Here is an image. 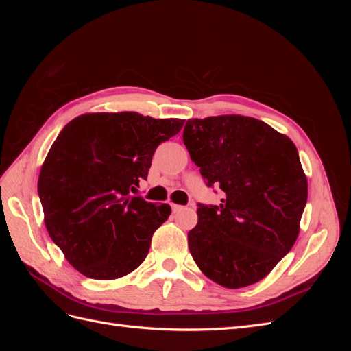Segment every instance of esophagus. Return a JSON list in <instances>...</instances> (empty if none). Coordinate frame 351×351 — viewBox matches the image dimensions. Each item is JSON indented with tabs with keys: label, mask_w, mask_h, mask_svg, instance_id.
<instances>
[{
	"label": "esophagus",
	"mask_w": 351,
	"mask_h": 351,
	"mask_svg": "<svg viewBox=\"0 0 351 351\" xmlns=\"http://www.w3.org/2000/svg\"><path fill=\"white\" fill-rule=\"evenodd\" d=\"M171 208H173V212H180V210H183V209H184V206H182V205H176V204H173V205H171Z\"/></svg>",
	"instance_id": "1"
}]
</instances>
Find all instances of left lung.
Masks as SVG:
<instances>
[{
    "label": "left lung",
    "instance_id": "1",
    "mask_svg": "<svg viewBox=\"0 0 351 351\" xmlns=\"http://www.w3.org/2000/svg\"><path fill=\"white\" fill-rule=\"evenodd\" d=\"M183 141L219 206L197 208L189 249L209 280L241 289L262 278L291 250L307 200L295 145L267 123L244 115L187 120Z\"/></svg>",
    "mask_w": 351,
    "mask_h": 351
}]
</instances>
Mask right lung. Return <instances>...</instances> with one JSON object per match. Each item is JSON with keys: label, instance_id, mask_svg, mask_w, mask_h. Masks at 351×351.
Segmentation results:
<instances>
[{"label": "right lung", "instance_id": "obj_1", "mask_svg": "<svg viewBox=\"0 0 351 351\" xmlns=\"http://www.w3.org/2000/svg\"><path fill=\"white\" fill-rule=\"evenodd\" d=\"M182 119L137 112H90L73 119L42 164L38 193L48 234L73 268L93 280H117L145 261L167 204L134 197L159 143Z\"/></svg>", "mask_w": 351, "mask_h": 351}]
</instances>
